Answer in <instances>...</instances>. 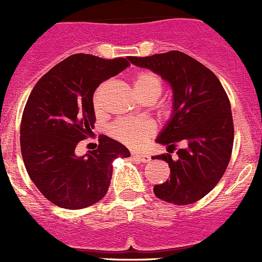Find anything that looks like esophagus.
Segmentation results:
<instances>
[{
	"label": "esophagus",
	"instance_id": "34e87169",
	"mask_svg": "<svg viewBox=\"0 0 262 262\" xmlns=\"http://www.w3.org/2000/svg\"><path fill=\"white\" fill-rule=\"evenodd\" d=\"M132 157H134L135 159L140 160L141 163H149L150 160H151L150 155L146 154V152H132Z\"/></svg>",
	"mask_w": 262,
	"mask_h": 262
}]
</instances>
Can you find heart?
Returning <instances> with one entry per match:
<instances>
[{
	"instance_id": "b5f03b06",
	"label": "heart",
	"mask_w": 262,
	"mask_h": 262,
	"mask_svg": "<svg viewBox=\"0 0 262 262\" xmlns=\"http://www.w3.org/2000/svg\"><path fill=\"white\" fill-rule=\"evenodd\" d=\"M134 90L140 99L155 100L163 90V80L151 71H141L134 77ZM95 107H99L98 95L94 98ZM155 132L154 123L145 120H121L112 127V135L120 141L140 146Z\"/></svg>"
}]
</instances>
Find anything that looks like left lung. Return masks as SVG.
<instances>
[{
	"instance_id": "obj_1",
	"label": "left lung",
	"mask_w": 262,
	"mask_h": 262,
	"mask_svg": "<svg viewBox=\"0 0 262 262\" xmlns=\"http://www.w3.org/2000/svg\"><path fill=\"white\" fill-rule=\"evenodd\" d=\"M130 61L162 76L173 90V113L157 142L168 149L186 144L176 159L170 154L152 157L170 168L169 180L154 186L155 196L176 205L196 203L215 187L232 155L234 127L227 93L213 71L183 52Z\"/></svg>"
}]
</instances>
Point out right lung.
<instances>
[{
    "label": "right lung",
    "instance_id": "obj_1",
    "mask_svg": "<svg viewBox=\"0 0 262 262\" xmlns=\"http://www.w3.org/2000/svg\"><path fill=\"white\" fill-rule=\"evenodd\" d=\"M128 59L72 54L42 76L28 98L20 127L23 160L38 190L59 208L98 203L110 187L113 160L130 157L125 145L105 135L98 149L75 154L94 127L95 89L130 66Z\"/></svg>",
    "mask_w": 262,
    "mask_h": 262
}]
</instances>
